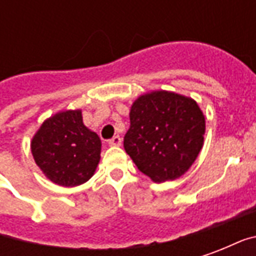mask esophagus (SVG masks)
Returning <instances> with one entry per match:
<instances>
[{
  "label": "esophagus",
  "instance_id": "esophagus-1",
  "mask_svg": "<svg viewBox=\"0 0 256 256\" xmlns=\"http://www.w3.org/2000/svg\"><path fill=\"white\" fill-rule=\"evenodd\" d=\"M108 144L111 145V146H119V145H122V138H120L119 136H115V137H112V138L108 141Z\"/></svg>",
  "mask_w": 256,
  "mask_h": 256
}]
</instances>
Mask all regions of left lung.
<instances>
[{
    "label": "left lung",
    "mask_w": 256,
    "mask_h": 256,
    "mask_svg": "<svg viewBox=\"0 0 256 256\" xmlns=\"http://www.w3.org/2000/svg\"><path fill=\"white\" fill-rule=\"evenodd\" d=\"M204 132L206 120L196 101L158 90L133 102L123 146L140 172L160 184L188 172L203 148Z\"/></svg>",
    "instance_id": "8db88e82"
}]
</instances>
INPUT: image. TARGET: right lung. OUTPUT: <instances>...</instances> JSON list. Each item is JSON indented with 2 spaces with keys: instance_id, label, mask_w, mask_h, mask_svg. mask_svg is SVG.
Segmentation results:
<instances>
[{
  "instance_id": "right-lung-1",
  "label": "right lung",
  "mask_w": 256,
  "mask_h": 256,
  "mask_svg": "<svg viewBox=\"0 0 256 256\" xmlns=\"http://www.w3.org/2000/svg\"><path fill=\"white\" fill-rule=\"evenodd\" d=\"M36 166L52 182L76 186L89 181L100 162L101 141L86 128L80 110L58 112L31 141Z\"/></svg>"
}]
</instances>
